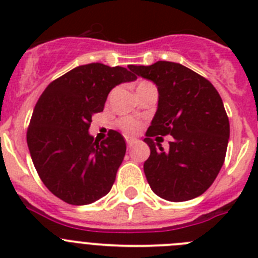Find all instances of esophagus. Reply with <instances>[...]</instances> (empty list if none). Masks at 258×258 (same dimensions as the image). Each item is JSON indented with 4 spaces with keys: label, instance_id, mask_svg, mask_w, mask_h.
<instances>
[{
    "label": "esophagus",
    "instance_id": "34e87169",
    "mask_svg": "<svg viewBox=\"0 0 258 258\" xmlns=\"http://www.w3.org/2000/svg\"><path fill=\"white\" fill-rule=\"evenodd\" d=\"M133 142H134L133 140H129V138H126V145H127V147H131V146L133 145Z\"/></svg>",
    "mask_w": 258,
    "mask_h": 258
}]
</instances>
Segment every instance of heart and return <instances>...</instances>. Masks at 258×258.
I'll list each match as a JSON object with an SVG mask.
<instances>
[{"instance_id":"1","label":"heart","mask_w":258,"mask_h":258,"mask_svg":"<svg viewBox=\"0 0 258 258\" xmlns=\"http://www.w3.org/2000/svg\"><path fill=\"white\" fill-rule=\"evenodd\" d=\"M117 126L120 127L122 133L126 134V136H134V134L138 133V131L141 129V122L133 117H121L117 121Z\"/></svg>"}]
</instances>
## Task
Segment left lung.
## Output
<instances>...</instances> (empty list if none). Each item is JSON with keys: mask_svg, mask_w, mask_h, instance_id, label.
I'll return each mask as SVG.
<instances>
[{"mask_svg": "<svg viewBox=\"0 0 258 258\" xmlns=\"http://www.w3.org/2000/svg\"><path fill=\"white\" fill-rule=\"evenodd\" d=\"M129 68L151 80L159 92L145 138L151 151L143 165L150 187L169 202L200 197L220 173L229 143V117L220 94L206 77L179 63L159 60ZM168 134L173 140L165 153L152 137Z\"/></svg>", "mask_w": 258, "mask_h": 258, "instance_id": "1", "label": "left lung"}]
</instances>
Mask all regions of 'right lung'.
Listing matches in <instances>:
<instances>
[{
  "instance_id": "obj_1",
  "label": "right lung",
  "mask_w": 258,
  "mask_h": 258,
  "mask_svg": "<svg viewBox=\"0 0 258 258\" xmlns=\"http://www.w3.org/2000/svg\"><path fill=\"white\" fill-rule=\"evenodd\" d=\"M136 79L124 67L90 63L54 80L38 98L27 143L41 181L56 198L86 206L109 192L126 151L124 137L109 131L99 143L89 127L108 93Z\"/></svg>"
}]
</instances>
